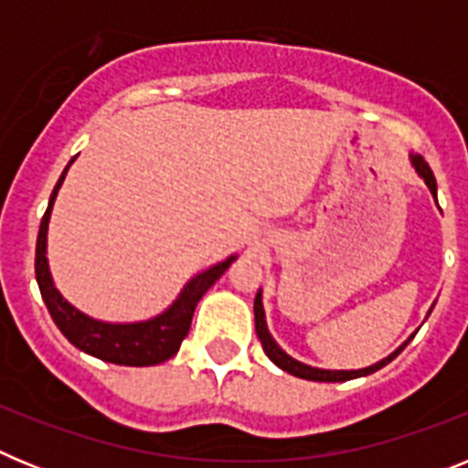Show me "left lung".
Returning <instances> with one entry per match:
<instances>
[{
	"mask_svg": "<svg viewBox=\"0 0 468 468\" xmlns=\"http://www.w3.org/2000/svg\"><path fill=\"white\" fill-rule=\"evenodd\" d=\"M410 166L415 168L417 176L424 180V185L429 187V192H431V197L436 198L438 197V187H436V177H433V171L429 168V164L424 159H421L420 154H410ZM433 309V307H431ZM253 312H255V333H258L260 342H262V349L264 354L271 358V363H276V366L281 367V370H285V373L295 375V378H302V379H312V382H346V379H356V378H366V375H373L378 373L379 367H384L387 363L394 361L396 356H399L400 351L408 346V342L412 340V335L408 337V340L403 342V345L399 346L396 351H391L387 358H382V361L373 363V366L367 367H358V370H325V367H314V366H307V363L297 361V358H292L291 354H285L283 349L279 346V342L271 337L270 328H267V316H264V307H262V288L258 291V295H255V302H253Z\"/></svg>",
	"mask_w": 468,
	"mask_h": 468,
	"instance_id": "1",
	"label": "left lung"
}]
</instances>
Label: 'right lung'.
<instances>
[{"mask_svg":"<svg viewBox=\"0 0 468 468\" xmlns=\"http://www.w3.org/2000/svg\"><path fill=\"white\" fill-rule=\"evenodd\" d=\"M74 159H77V156H74ZM74 159L65 166L63 176H60V180H58L56 187H53L51 198H48V208L47 213H44V218H41L39 225V237H37L35 253V274L37 283H39L41 300L47 304L53 324L60 328V333H63L77 349L86 351V354L101 358V361L117 363V366H159V363L176 356L180 345H183V340L187 337L198 300L204 297V292L208 291L215 281L220 279V276L229 270V264L234 262L239 255H229V258L222 260V262L213 264L208 270L198 271L197 276H192V279L183 285V291L177 292L176 300H173L164 312L147 318V321L110 324V321H101V318H93L89 316V314L80 312V309L74 307V304H69L56 288L47 258L51 210L53 204H56L58 189L63 185L65 176H68Z\"/></svg>","mask_w":468,"mask_h":468,"instance_id":"add662e5","label":"right lung"}]
</instances>
